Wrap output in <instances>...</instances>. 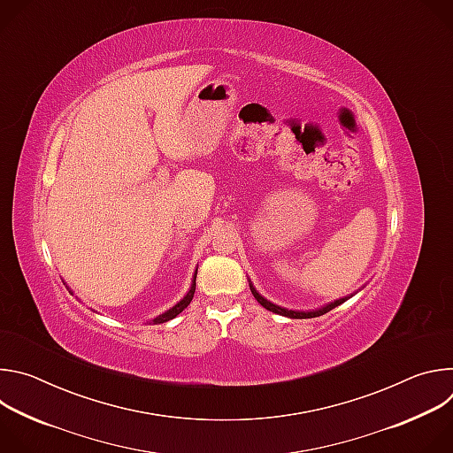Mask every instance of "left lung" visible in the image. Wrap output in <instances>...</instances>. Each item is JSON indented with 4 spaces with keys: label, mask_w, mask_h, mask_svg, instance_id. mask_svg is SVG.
I'll return each mask as SVG.
<instances>
[{
    "label": "left lung",
    "mask_w": 453,
    "mask_h": 453,
    "mask_svg": "<svg viewBox=\"0 0 453 453\" xmlns=\"http://www.w3.org/2000/svg\"><path fill=\"white\" fill-rule=\"evenodd\" d=\"M249 287H250V292H252V296L256 297V301L260 303L264 308H267V310H271V311H274V313L290 317V319H311V317L325 315V313H328L330 310H334L335 306H339V304H342L344 301H348V297H342V299H337V301H334V303H330V304H326V306H320L319 310H311V311H296V310H287V308H281V306H278V304H273L271 301H267L265 297H262L260 294H257L256 288H254L250 283H249Z\"/></svg>",
    "instance_id": "1"
}]
</instances>
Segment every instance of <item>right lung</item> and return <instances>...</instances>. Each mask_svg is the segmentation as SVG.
I'll return each mask as SVG.
<instances>
[{"instance_id":"obj_1","label":"right lung","mask_w":453,"mask_h":453,"mask_svg":"<svg viewBox=\"0 0 453 453\" xmlns=\"http://www.w3.org/2000/svg\"><path fill=\"white\" fill-rule=\"evenodd\" d=\"M196 278H197V271H196ZM196 278H193V283H191V288H189V292L175 304V306H172L170 310H166L165 313H161V315H157L152 322L154 325H161V322H166V320H170V319H173V317H177L189 303H191V299H193V294H196Z\"/></svg>"}]
</instances>
